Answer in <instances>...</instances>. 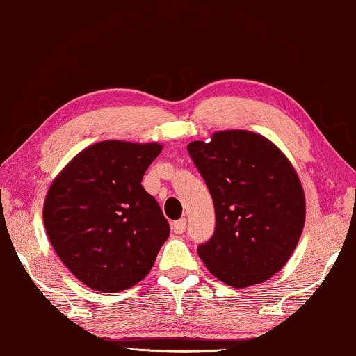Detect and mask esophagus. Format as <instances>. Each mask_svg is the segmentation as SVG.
Returning a JSON list of instances; mask_svg holds the SVG:
<instances>
[{"label":"esophagus","instance_id":"esophagus-1","mask_svg":"<svg viewBox=\"0 0 356 356\" xmlns=\"http://www.w3.org/2000/svg\"><path fill=\"white\" fill-rule=\"evenodd\" d=\"M185 227H187V219H179V221H174L172 222V230L176 234H184L185 232Z\"/></svg>","mask_w":356,"mask_h":356}]
</instances>
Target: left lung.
<instances>
[{
    "instance_id": "1",
    "label": "left lung",
    "mask_w": 356,
    "mask_h": 356,
    "mask_svg": "<svg viewBox=\"0 0 356 356\" xmlns=\"http://www.w3.org/2000/svg\"><path fill=\"white\" fill-rule=\"evenodd\" d=\"M188 154L213 197L216 229L197 252L230 287L274 276L297 247L305 195L282 152L261 135L226 130L188 143Z\"/></svg>"
}]
</instances>
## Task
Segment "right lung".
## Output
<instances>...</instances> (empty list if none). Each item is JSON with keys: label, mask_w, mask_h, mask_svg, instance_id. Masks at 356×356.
I'll return each instance as SVG.
<instances>
[{"label": "right lung", "mask_w": 356, "mask_h": 356, "mask_svg": "<svg viewBox=\"0 0 356 356\" xmlns=\"http://www.w3.org/2000/svg\"><path fill=\"white\" fill-rule=\"evenodd\" d=\"M159 153L158 143H95L49 187L43 207L48 238L90 289L116 293L140 282L169 237L168 219L142 185Z\"/></svg>", "instance_id": "add662e5"}]
</instances>
